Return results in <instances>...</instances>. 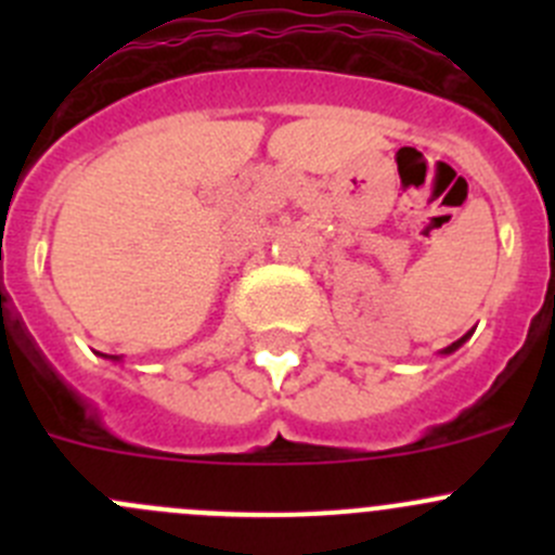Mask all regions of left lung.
Returning <instances> with one entry per match:
<instances>
[{"mask_svg":"<svg viewBox=\"0 0 555 555\" xmlns=\"http://www.w3.org/2000/svg\"><path fill=\"white\" fill-rule=\"evenodd\" d=\"M467 335H469V333H467ZM467 335H464V338H459V340H456V344H451V346H449V349H446V354H451V351H456V349H459V346H462V344H464V340H467Z\"/></svg>","mask_w":555,"mask_h":555,"instance_id":"1","label":"left lung"}]
</instances>
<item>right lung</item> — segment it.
<instances>
[{
  "mask_svg": "<svg viewBox=\"0 0 555 555\" xmlns=\"http://www.w3.org/2000/svg\"><path fill=\"white\" fill-rule=\"evenodd\" d=\"M112 360H117V357H112Z\"/></svg>",
  "mask_w": 555,
  "mask_h": 555,
  "instance_id": "right-lung-1",
  "label": "right lung"
}]
</instances>
